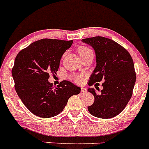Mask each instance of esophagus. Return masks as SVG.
Returning a JSON list of instances; mask_svg holds the SVG:
<instances>
[{"label": "esophagus", "instance_id": "obj_1", "mask_svg": "<svg viewBox=\"0 0 149 149\" xmlns=\"http://www.w3.org/2000/svg\"><path fill=\"white\" fill-rule=\"evenodd\" d=\"M87 91H88V90H87L86 88H81V92H82V93H83V94L86 93Z\"/></svg>", "mask_w": 149, "mask_h": 149}]
</instances>
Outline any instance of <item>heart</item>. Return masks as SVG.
I'll return each mask as SVG.
<instances>
[{
  "instance_id": "b5f03b06",
  "label": "heart",
  "mask_w": 149,
  "mask_h": 149,
  "mask_svg": "<svg viewBox=\"0 0 149 149\" xmlns=\"http://www.w3.org/2000/svg\"><path fill=\"white\" fill-rule=\"evenodd\" d=\"M78 53L79 54V55L81 58L84 57L85 56L90 55V54H93L92 49L88 47H86V46H80L78 48ZM84 78L85 76L83 74L75 75V76H73L71 77L73 81L78 83H82L83 81V80H84Z\"/></svg>"
}]
</instances>
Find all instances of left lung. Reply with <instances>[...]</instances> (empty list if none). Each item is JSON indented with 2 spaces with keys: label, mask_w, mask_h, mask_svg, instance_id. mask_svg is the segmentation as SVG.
<instances>
[{
  "label": "left lung",
  "mask_w": 149,
  "mask_h": 149,
  "mask_svg": "<svg viewBox=\"0 0 149 149\" xmlns=\"http://www.w3.org/2000/svg\"><path fill=\"white\" fill-rule=\"evenodd\" d=\"M82 42L91 46L96 55V67L88 85L104 81L100 95L94 88L88 90L95 97L93 104L88 108L89 112L100 118L115 117L123 111L132 95L136 82L132 58L123 47L107 38H88Z\"/></svg>",
  "instance_id": "left-lung-1"
}]
</instances>
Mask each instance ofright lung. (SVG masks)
<instances>
[{
	"mask_svg": "<svg viewBox=\"0 0 149 149\" xmlns=\"http://www.w3.org/2000/svg\"><path fill=\"white\" fill-rule=\"evenodd\" d=\"M73 40L41 39L20 51L15 60L12 76L19 97L34 115L51 118L59 114L71 96L80 92L79 87L63 80L55 88L48 81L57 74L61 58Z\"/></svg>",
	"mask_w": 149,
	"mask_h": 149,
	"instance_id": "1",
	"label": "right lung"
}]
</instances>
